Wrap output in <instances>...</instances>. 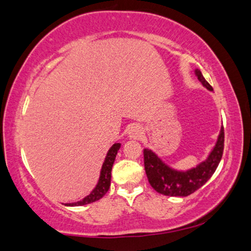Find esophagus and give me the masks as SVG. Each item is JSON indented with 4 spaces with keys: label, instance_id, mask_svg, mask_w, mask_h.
<instances>
[{
    "label": "esophagus",
    "instance_id": "esophagus-1",
    "mask_svg": "<svg viewBox=\"0 0 251 251\" xmlns=\"http://www.w3.org/2000/svg\"><path fill=\"white\" fill-rule=\"evenodd\" d=\"M142 135H143V130L139 125H133L129 127L128 136L130 137V139L139 140V139H141V136Z\"/></svg>",
    "mask_w": 251,
    "mask_h": 251
}]
</instances>
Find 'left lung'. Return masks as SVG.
<instances>
[{"instance_id": "left-lung-1", "label": "left lung", "mask_w": 251, "mask_h": 251, "mask_svg": "<svg viewBox=\"0 0 251 251\" xmlns=\"http://www.w3.org/2000/svg\"><path fill=\"white\" fill-rule=\"evenodd\" d=\"M199 82L207 90L213 91V87L204 79L199 69L195 70ZM224 150V127H221L217 141L208 157L196 167L188 171H178L171 167L157 156L152 150L144 149V168L150 185L158 193L169 197H186L200 189L216 171L223 156Z\"/></svg>"}]
</instances>
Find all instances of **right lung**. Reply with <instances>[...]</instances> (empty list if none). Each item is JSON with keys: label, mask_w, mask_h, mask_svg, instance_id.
Segmentation results:
<instances>
[{"label": "right lung", "mask_w": 251, "mask_h": 251, "mask_svg": "<svg viewBox=\"0 0 251 251\" xmlns=\"http://www.w3.org/2000/svg\"><path fill=\"white\" fill-rule=\"evenodd\" d=\"M119 149H121V143H115L112 144V147L108 150L107 156H105L103 164H102L100 177H99L97 185H95V188L93 190H92L90 195L86 196L85 198H83L82 200L76 201V202L65 203V206L75 207V206H84V204H89V203L94 202V201L100 200L101 198L108 192L109 188H110L112 165H114L116 156H117V152Z\"/></svg>", "instance_id": "add662e5"}]
</instances>
